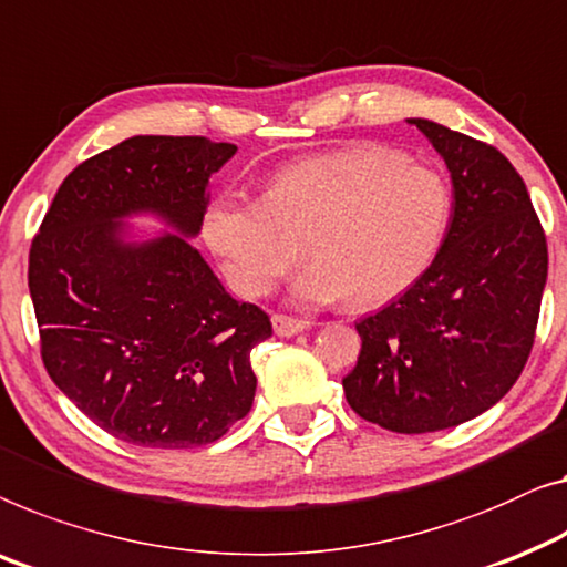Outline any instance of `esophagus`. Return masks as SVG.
I'll return each mask as SVG.
<instances>
[{
	"instance_id": "esophagus-1",
	"label": "esophagus",
	"mask_w": 567,
	"mask_h": 567,
	"mask_svg": "<svg viewBox=\"0 0 567 567\" xmlns=\"http://www.w3.org/2000/svg\"><path fill=\"white\" fill-rule=\"evenodd\" d=\"M311 322L309 319H299V317H289V315H274V330L281 338H293L303 330H309Z\"/></svg>"
}]
</instances>
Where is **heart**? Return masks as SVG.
Instances as JSON below:
<instances>
[{
    "instance_id": "b5f03b06",
    "label": "heart",
    "mask_w": 567,
    "mask_h": 567,
    "mask_svg": "<svg viewBox=\"0 0 567 567\" xmlns=\"http://www.w3.org/2000/svg\"><path fill=\"white\" fill-rule=\"evenodd\" d=\"M450 223L440 171L383 145L307 155L276 171L266 199L223 192L204 207L202 237L225 281L258 299L297 268L307 303L348 297L358 307L396 299L437 252Z\"/></svg>"
}]
</instances>
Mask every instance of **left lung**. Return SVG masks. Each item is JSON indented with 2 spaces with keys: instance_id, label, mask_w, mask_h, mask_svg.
<instances>
[{
  "instance_id": "left-lung-1",
  "label": "left lung",
  "mask_w": 567,
  "mask_h": 567,
  "mask_svg": "<svg viewBox=\"0 0 567 567\" xmlns=\"http://www.w3.org/2000/svg\"><path fill=\"white\" fill-rule=\"evenodd\" d=\"M409 122L447 163L453 215L432 266L355 324L363 348L342 389L365 422L424 434L483 414L522 375L547 281V240L502 151L437 122Z\"/></svg>"
}]
</instances>
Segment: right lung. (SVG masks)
<instances>
[{
	"instance_id": "right-lung-1",
	"label": "right lung",
	"mask_w": 567,
	"mask_h": 567,
	"mask_svg": "<svg viewBox=\"0 0 567 567\" xmlns=\"http://www.w3.org/2000/svg\"><path fill=\"white\" fill-rule=\"evenodd\" d=\"M233 143L137 135L63 178L30 245L28 284L53 383L130 445L217 442L250 412V350L270 338L256 303L235 301L182 236L121 240L118 219L153 210L199 233L207 184Z\"/></svg>"
}]
</instances>
